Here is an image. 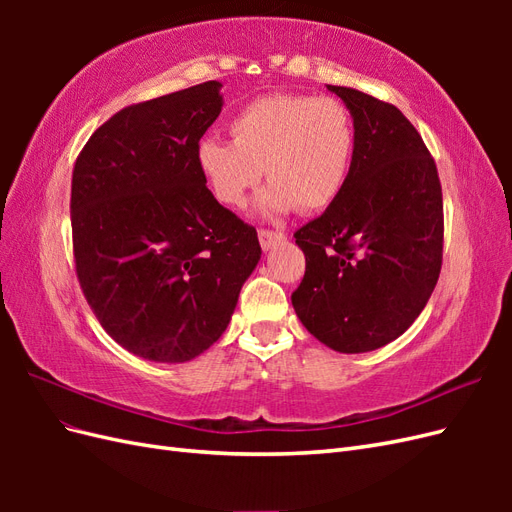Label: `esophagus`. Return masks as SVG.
Returning <instances> with one entry per match:
<instances>
[{"label":"esophagus","instance_id":"34e87169","mask_svg":"<svg viewBox=\"0 0 512 512\" xmlns=\"http://www.w3.org/2000/svg\"><path fill=\"white\" fill-rule=\"evenodd\" d=\"M284 239V232H277V230H269V228H260L258 230V241L262 245V250H269L277 241Z\"/></svg>","mask_w":512,"mask_h":512}]
</instances>
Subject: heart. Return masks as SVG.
<instances>
[{
    "label": "heart",
    "mask_w": 512,
    "mask_h": 512,
    "mask_svg": "<svg viewBox=\"0 0 512 512\" xmlns=\"http://www.w3.org/2000/svg\"><path fill=\"white\" fill-rule=\"evenodd\" d=\"M232 143L205 136L196 166L213 198L243 207L262 170L260 207L312 215L331 207L348 181L356 134L348 108L329 96L269 94L230 119Z\"/></svg>",
    "instance_id": "heart-1"
}]
</instances>
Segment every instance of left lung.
Instances as JSON below:
<instances>
[{
  "label": "left lung",
  "mask_w": 512,
  "mask_h": 512,
  "mask_svg": "<svg viewBox=\"0 0 512 512\" xmlns=\"http://www.w3.org/2000/svg\"><path fill=\"white\" fill-rule=\"evenodd\" d=\"M350 108L348 181L294 232L305 275L292 292L303 327L337 352L382 348L423 312L442 269V185L421 134L397 106L327 85Z\"/></svg>",
  "instance_id": "1"
}]
</instances>
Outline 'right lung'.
<instances>
[{
    "label": "right lung",
    "mask_w": 512,
    "mask_h": 512,
    "mask_svg": "<svg viewBox=\"0 0 512 512\" xmlns=\"http://www.w3.org/2000/svg\"><path fill=\"white\" fill-rule=\"evenodd\" d=\"M220 83L121 108L72 170V252L102 329L128 352L183 363L218 342L260 260L256 228L213 198L196 147Z\"/></svg>",
    "instance_id": "1"
}]
</instances>
